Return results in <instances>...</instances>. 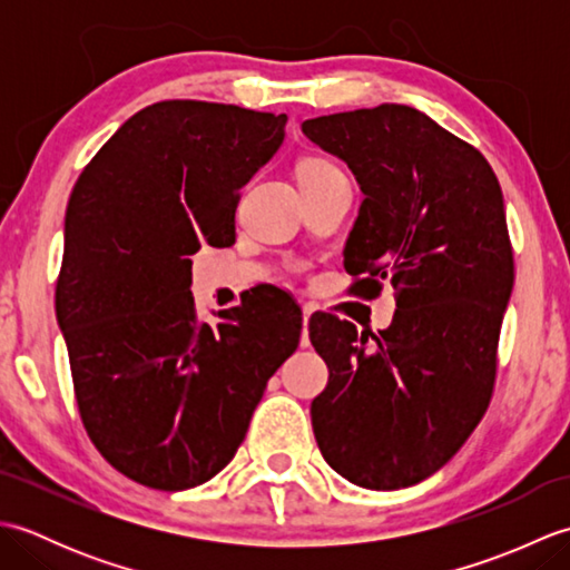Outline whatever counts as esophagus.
Here are the masks:
<instances>
[{"label":"esophagus","mask_w":570,"mask_h":570,"mask_svg":"<svg viewBox=\"0 0 570 570\" xmlns=\"http://www.w3.org/2000/svg\"><path fill=\"white\" fill-rule=\"evenodd\" d=\"M311 313H313V308H311V306H304V325H308ZM304 345H308V337H306V333H304Z\"/></svg>","instance_id":"esophagus-1"}]
</instances>
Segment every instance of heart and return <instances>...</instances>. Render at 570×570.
Returning a JSON list of instances; mask_svg holds the SVG:
<instances>
[{"label":"heart","mask_w":570,"mask_h":570,"mask_svg":"<svg viewBox=\"0 0 570 570\" xmlns=\"http://www.w3.org/2000/svg\"><path fill=\"white\" fill-rule=\"evenodd\" d=\"M335 171V166L331 161H323V159H308L301 164L298 168V178H311V176H321V174H328Z\"/></svg>","instance_id":"b5f03b06"}]
</instances>
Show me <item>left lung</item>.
I'll return each instance as SVG.
<instances>
[{
  "label": "left lung",
  "mask_w": 570,
  "mask_h": 570,
  "mask_svg": "<svg viewBox=\"0 0 570 570\" xmlns=\"http://www.w3.org/2000/svg\"><path fill=\"white\" fill-rule=\"evenodd\" d=\"M365 200L345 245L350 292H396L386 331L318 313L311 343L328 365L311 423L335 472L367 490L441 470L485 416L514 259L500 180L475 147L406 105L306 119ZM373 341L370 342L368 337Z\"/></svg>",
  "instance_id": "1"
}]
</instances>
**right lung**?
Segmentation results:
<instances>
[{"label": "right lung", "mask_w": 570, "mask_h": 570, "mask_svg": "<svg viewBox=\"0 0 570 570\" xmlns=\"http://www.w3.org/2000/svg\"><path fill=\"white\" fill-rule=\"evenodd\" d=\"M286 115L164 100L82 168L56 284L90 441L154 490L203 485L235 458L272 374L301 341L278 288L200 321L190 254L235 242L239 190L284 141Z\"/></svg>", "instance_id": "obj_1"}]
</instances>
